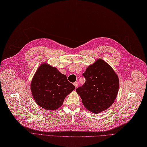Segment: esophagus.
<instances>
[{"label":"esophagus","instance_id":"esophagus-1","mask_svg":"<svg viewBox=\"0 0 147 147\" xmlns=\"http://www.w3.org/2000/svg\"><path fill=\"white\" fill-rule=\"evenodd\" d=\"M74 85L75 87L76 88V87H77L78 86V82H75L74 83Z\"/></svg>","mask_w":147,"mask_h":147}]
</instances>
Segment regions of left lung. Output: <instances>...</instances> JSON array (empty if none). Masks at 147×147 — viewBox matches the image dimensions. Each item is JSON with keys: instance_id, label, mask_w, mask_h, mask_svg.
I'll list each match as a JSON object with an SVG mask.
<instances>
[{"instance_id": "obj_1", "label": "left lung", "mask_w": 147, "mask_h": 147, "mask_svg": "<svg viewBox=\"0 0 147 147\" xmlns=\"http://www.w3.org/2000/svg\"><path fill=\"white\" fill-rule=\"evenodd\" d=\"M82 75L86 78L83 86L76 89L87 109L94 114L106 110L114 102L119 79L107 62L98 59L89 66Z\"/></svg>"}]
</instances>
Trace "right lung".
I'll list each match as a JSON object with an SVG mask.
<instances>
[{"mask_svg":"<svg viewBox=\"0 0 147 147\" xmlns=\"http://www.w3.org/2000/svg\"><path fill=\"white\" fill-rule=\"evenodd\" d=\"M30 88L32 96L38 105L53 111L62 105L66 96L75 87L57 68L44 63L34 75Z\"/></svg>","mask_w":147,"mask_h":147,"instance_id":"right-lung-1","label":"right lung"}]
</instances>
